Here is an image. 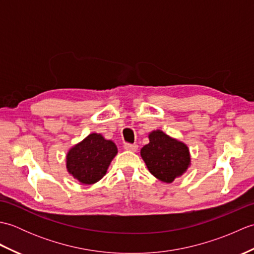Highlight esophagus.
<instances>
[{"mask_svg": "<svg viewBox=\"0 0 254 254\" xmlns=\"http://www.w3.org/2000/svg\"><path fill=\"white\" fill-rule=\"evenodd\" d=\"M124 148L128 150V152H136L138 146L136 144H124Z\"/></svg>", "mask_w": 254, "mask_h": 254, "instance_id": "obj_1", "label": "esophagus"}]
</instances>
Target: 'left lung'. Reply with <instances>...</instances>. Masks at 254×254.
Listing matches in <instances>:
<instances>
[{"instance_id":"obj_1","label":"left lung","mask_w":254,"mask_h":254,"mask_svg":"<svg viewBox=\"0 0 254 254\" xmlns=\"http://www.w3.org/2000/svg\"><path fill=\"white\" fill-rule=\"evenodd\" d=\"M148 138L149 143L141 149V157L150 174L165 183L186 174L191 166V154L185 143L161 130L149 132Z\"/></svg>"}]
</instances>
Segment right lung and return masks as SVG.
<instances>
[{"label": "right lung", "instance_id": "add662e5", "mask_svg": "<svg viewBox=\"0 0 254 254\" xmlns=\"http://www.w3.org/2000/svg\"><path fill=\"white\" fill-rule=\"evenodd\" d=\"M117 154L118 147L111 139H106L99 133H91L67 150L66 170L83 185H94L107 174Z\"/></svg>", "mask_w": 254, "mask_h": 254}]
</instances>
